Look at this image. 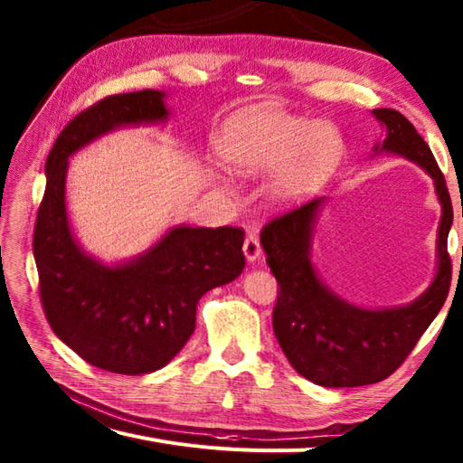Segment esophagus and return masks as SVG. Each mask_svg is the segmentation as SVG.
<instances>
[{
  "instance_id": "esophagus-1",
  "label": "esophagus",
  "mask_w": 463,
  "mask_h": 463,
  "mask_svg": "<svg viewBox=\"0 0 463 463\" xmlns=\"http://www.w3.org/2000/svg\"><path fill=\"white\" fill-rule=\"evenodd\" d=\"M242 252H244V257H247L249 262H254V260L260 259L262 247H260V241H259L257 234H249L247 241H244V244H242Z\"/></svg>"
}]
</instances>
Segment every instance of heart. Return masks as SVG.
I'll list each match as a JSON object with an SVG mask.
<instances>
[{
	"instance_id": "obj_1",
	"label": "heart",
	"mask_w": 463,
	"mask_h": 463,
	"mask_svg": "<svg viewBox=\"0 0 463 463\" xmlns=\"http://www.w3.org/2000/svg\"><path fill=\"white\" fill-rule=\"evenodd\" d=\"M342 153L338 127L274 109L244 115L221 139V156L231 171L242 176L272 171L267 191L274 204H294L317 193Z\"/></svg>"
}]
</instances>
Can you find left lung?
I'll list each match as a JSON object with an SVG mask.
<instances>
[{
	"mask_svg": "<svg viewBox=\"0 0 463 463\" xmlns=\"http://www.w3.org/2000/svg\"><path fill=\"white\" fill-rule=\"evenodd\" d=\"M372 115L386 127V139L373 151L406 156L434 179L441 204L438 272L430 288L406 307L360 308L334 294L310 260L312 231L324 196L264 224L260 244L280 288L272 312L274 334L292 368L326 388L368 386L396 372L438 317L449 290L448 234L454 209L444 175L404 115L394 109H373Z\"/></svg>",
	"mask_w": 463,
	"mask_h": 463,
	"instance_id": "8db88e82",
	"label": "left lung"
}]
</instances>
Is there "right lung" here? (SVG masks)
Here are the masks:
<instances>
[{
	"label": "right lung",
	"instance_id": "obj_1",
	"mask_svg": "<svg viewBox=\"0 0 463 463\" xmlns=\"http://www.w3.org/2000/svg\"><path fill=\"white\" fill-rule=\"evenodd\" d=\"M165 93L105 97L59 133L45 163V194L33 231L39 297L57 338L93 366L137 376L169 364L194 332L204 292L244 269V231L175 226L139 257L103 264L75 241L67 219V159L127 125L163 123Z\"/></svg>",
	"mask_w": 463,
	"mask_h": 463
}]
</instances>
